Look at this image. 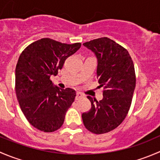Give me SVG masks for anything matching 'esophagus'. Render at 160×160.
I'll return each instance as SVG.
<instances>
[{"label": "esophagus", "instance_id": "1", "mask_svg": "<svg viewBox=\"0 0 160 160\" xmlns=\"http://www.w3.org/2000/svg\"><path fill=\"white\" fill-rule=\"evenodd\" d=\"M84 97V95L82 94L80 92H77V96H76V100H79L80 98H83Z\"/></svg>", "mask_w": 160, "mask_h": 160}]
</instances>
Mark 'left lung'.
Returning a JSON list of instances; mask_svg holds the SVG:
<instances>
[{
  "mask_svg": "<svg viewBox=\"0 0 160 160\" xmlns=\"http://www.w3.org/2000/svg\"><path fill=\"white\" fill-rule=\"evenodd\" d=\"M83 45L96 56L98 88L104 90L100 101L88 96L91 108L82 114V119L90 132L106 133L117 128L129 110L135 88L134 64L128 52L108 38H97Z\"/></svg>",
  "mask_w": 160,
  "mask_h": 160,
  "instance_id": "8db88e82",
  "label": "left lung"
}]
</instances>
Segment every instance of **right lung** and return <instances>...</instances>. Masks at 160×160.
<instances>
[{
    "label": "right lung",
    "instance_id": "1",
    "mask_svg": "<svg viewBox=\"0 0 160 160\" xmlns=\"http://www.w3.org/2000/svg\"><path fill=\"white\" fill-rule=\"evenodd\" d=\"M81 46L45 38L32 43L19 56L15 69V91L22 112L37 129L52 132L62 125L76 97L71 88L61 89L50 80L64 62Z\"/></svg>",
    "mask_w": 160,
    "mask_h": 160
}]
</instances>
